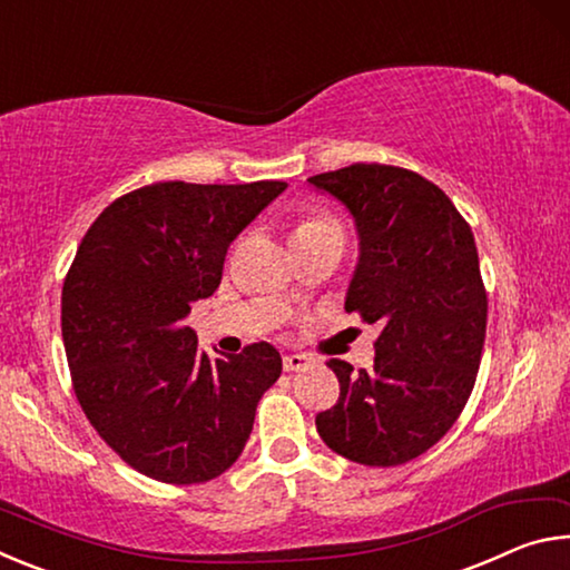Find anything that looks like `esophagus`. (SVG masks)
<instances>
[{"instance_id": "34e87169", "label": "esophagus", "mask_w": 570, "mask_h": 570, "mask_svg": "<svg viewBox=\"0 0 570 570\" xmlns=\"http://www.w3.org/2000/svg\"><path fill=\"white\" fill-rule=\"evenodd\" d=\"M312 356L308 354H286L284 356V370L286 372H304V370H308V366H312Z\"/></svg>"}]
</instances>
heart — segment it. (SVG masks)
Masks as SVG:
<instances>
[{"label":"heart","instance_id":"1","mask_svg":"<svg viewBox=\"0 0 570 570\" xmlns=\"http://www.w3.org/2000/svg\"><path fill=\"white\" fill-rule=\"evenodd\" d=\"M304 238H336L344 244V228L340 220L324 210H306V214L296 220L294 240Z\"/></svg>","mask_w":570,"mask_h":570}]
</instances>
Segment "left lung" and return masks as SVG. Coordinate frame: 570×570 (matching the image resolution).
<instances>
[{
	"label": "left lung",
	"instance_id": "obj_1",
	"mask_svg": "<svg viewBox=\"0 0 570 570\" xmlns=\"http://www.w3.org/2000/svg\"><path fill=\"white\" fill-rule=\"evenodd\" d=\"M308 183L342 200L360 234L344 308L382 324L372 370L326 362L340 400L316 414V430L360 465H404L445 435L475 387L488 324L475 238L414 170L354 163Z\"/></svg>",
	"mask_w": 570,
	"mask_h": 570
}]
</instances>
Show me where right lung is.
Segmentation results:
<instances>
[{"label":"right lung","mask_w":570,"mask_h":570,"mask_svg":"<svg viewBox=\"0 0 570 570\" xmlns=\"http://www.w3.org/2000/svg\"><path fill=\"white\" fill-rule=\"evenodd\" d=\"M284 180L130 190L85 234L62 286V340L77 402L142 475L193 485L246 448L256 404L282 374L268 342L210 360L186 326L220 284L226 250Z\"/></svg>","instance_id":"right-lung-1"}]
</instances>
